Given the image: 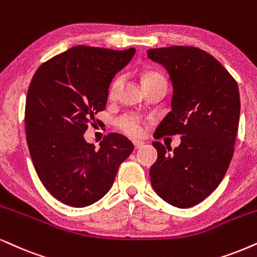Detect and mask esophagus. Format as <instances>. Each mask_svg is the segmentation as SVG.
Returning <instances> with one entry per match:
<instances>
[{"label": "esophagus", "mask_w": 257, "mask_h": 257, "mask_svg": "<svg viewBox=\"0 0 257 257\" xmlns=\"http://www.w3.org/2000/svg\"><path fill=\"white\" fill-rule=\"evenodd\" d=\"M133 144H134V147H135V149L141 148L142 146L145 145L144 142H142V141H139V140H134V141H133Z\"/></svg>", "instance_id": "obj_1"}]
</instances>
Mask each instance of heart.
I'll use <instances>...</instances> for the list:
<instances>
[{
	"label": "heart",
	"mask_w": 257,
	"mask_h": 257,
	"mask_svg": "<svg viewBox=\"0 0 257 257\" xmlns=\"http://www.w3.org/2000/svg\"><path fill=\"white\" fill-rule=\"evenodd\" d=\"M152 77H161V76H159L157 73H148L146 74L145 79H147V78H152ZM118 85H119V79H116L115 82L112 83L111 89H110V95H113V93L116 92ZM117 125L123 133H125V134L129 136H139L142 133L141 121H140V118L135 115L122 116L121 118H118Z\"/></svg>",
	"instance_id": "b5f03b06"
}]
</instances>
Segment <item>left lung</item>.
Wrapping results in <instances>:
<instances>
[{"label":"left lung","instance_id":"1","mask_svg":"<svg viewBox=\"0 0 257 257\" xmlns=\"http://www.w3.org/2000/svg\"><path fill=\"white\" fill-rule=\"evenodd\" d=\"M147 56L167 71L173 87L172 110L157 132L181 135L173 151L153 142L158 159L151 183L166 203L186 209L209 197L228 171L241 111L238 86L215 57L197 47L153 48Z\"/></svg>","mask_w":257,"mask_h":257}]
</instances>
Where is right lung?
Segmentation results:
<instances>
[{
	"label": "right lung",
	"mask_w": 257,
	"mask_h": 257,
	"mask_svg": "<svg viewBox=\"0 0 257 257\" xmlns=\"http://www.w3.org/2000/svg\"><path fill=\"white\" fill-rule=\"evenodd\" d=\"M135 48L113 51L74 46L44 63L26 99V135L42 185L66 205L85 207L111 188L119 165L134 145L111 133L99 148L84 133L105 109L113 77L129 64Z\"/></svg>",
	"instance_id": "right-lung-1"
}]
</instances>
